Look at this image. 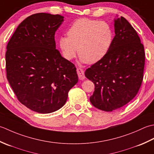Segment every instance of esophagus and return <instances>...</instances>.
<instances>
[{
  "mask_svg": "<svg viewBox=\"0 0 154 154\" xmlns=\"http://www.w3.org/2000/svg\"><path fill=\"white\" fill-rule=\"evenodd\" d=\"M77 74H78V78H79V79L81 80H83L85 79V76H84V71L83 70V69L78 68H77Z\"/></svg>",
  "mask_w": 154,
  "mask_h": 154,
  "instance_id": "34e87169",
  "label": "esophagus"
}]
</instances>
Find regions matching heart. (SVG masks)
I'll use <instances>...</instances> for the list:
<instances>
[{
	"label": "heart",
	"instance_id": "heart-1",
	"mask_svg": "<svg viewBox=\"0 0 154 154\" xmlns=\"http://www.w3.org/2000/svg\"><path fill=\"white\" fill-rule=\"evenodd\" d=\"M68 36H60L58 45L62 56L68 60L78 52L82 63L96 64L105 57L114 40V32L103 21L84 18L76 20L67 31Z\"/></svg>",
	"mask_w": 154,
	"mask_h": 154
}]
</instances>
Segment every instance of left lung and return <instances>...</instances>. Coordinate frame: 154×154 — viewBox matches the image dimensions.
<instances>
[{"label":"left lung","mask_w":154,"mask_h":154,"mask_svg":"<svg viewBox=\"0 0 154 154\" xmlns=\"http://www.w3.org/2000/svg\"><path fill=\"white\" fill-rule=\"evenodd\" d=\"M115 36L108 53L85 71L94 84L90 101L106 112L117 109L136 96L143 80L145 53L139 36L128 21L114 19Z\"/></svg>","instance_id":"obj_1"}]
</instances>
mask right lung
Listing matches in <instances>:
<instances>
[{
  "label": "right lung",
  "instance_id": "add662e5",
  "mask_svg": "<svg viewBox=\"0 0 154 154\" xmlns=\"http://www.w3.org/2000/svg\"><path fill=\"white\" fill-rule=\"evenodd\" d=\"M64 22L59 14L37 13L18 25L7 46L6 70L18 100L41 114L63 106L78 82L75 66L56 49V31Z\"/></svg>",
  "mask_w": 154,
  "mask_h": 154
}]
</instances>
